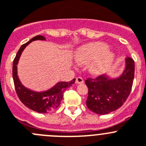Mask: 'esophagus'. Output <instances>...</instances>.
Listing matches in <instances>:
<instances>
[{"label":"esophagus","instance_id":"esophagus-1","mask_svg":"<svg viewBox=\"0 0 146 146\" xmlns=\"http://www.w3.org/2000/svg\"><path fill=\"white\" fill-rule=\"evenodd\" d=\"M75 82L76 84H82V83H84V80L82 77H77Z\"/></svg>","mask_w":146,"mask_h":146}]
</instances>
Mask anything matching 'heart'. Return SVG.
<instances>
[{
    "label": "heart",
    "mask_w": 146,
    "mask_h": 146,
    "mask_svg": "<svg viewBox=\"0 0 146 146\" xmlns=\"http://www.w3.org/2000/svg\"><path fill=\"white\" fill-rule=\"evenodd\" d=\"M74 59L78 63L87 64L89 72L94 75H99L106 72L115 59V54L108 50V46L103 42H91L77 48Z\"/></svg>",
    "instance_id": "obj_1"
}]
</instances>
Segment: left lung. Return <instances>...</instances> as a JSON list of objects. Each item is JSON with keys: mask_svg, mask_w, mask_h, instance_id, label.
I'll return each instance as SVG.
<instances>
[{"mask_svg": "<svg viewBox=\"0 0 146 146\" xmlns=\"http://www.w3.org/2000/svg\"><path fill=\"white\" fill-rule=\"evenodd\" d=\"M134 73V61L127 56L125 67L120 77L112 78L102 74L95 79H87V108L98 115H107L120 108L131 92Z\"/></svg>", "mask_w": 146, "mask_h": 146, "instance_id": "8db88e82", "label": "left lung"}]
</instances>
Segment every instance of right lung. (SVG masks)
<instances>
[{
    "label": "right lung",
    "instance_id": "right-lung-1",
    "mask_svg": "<svg viewBox=\"0 0 146 146\" xmlns=\"http://www.w3.org/2000/svg\"><path fill=\"white\" fill-rule=\"evenodd\" d=\"M36 40H46V38L43 36H36L30 41L23 44L18 51L13 62V79L16 92L22 103L35 112L46 113L54 110L60 105L64 92L75 82V79H73L70 82H59L53 87L44 92H35L25 87L18 77L17 64L24 48L31 42Z\"/></svg>",
    "mask_w": 146,
    "mask_h": 146
}]
</instances>
